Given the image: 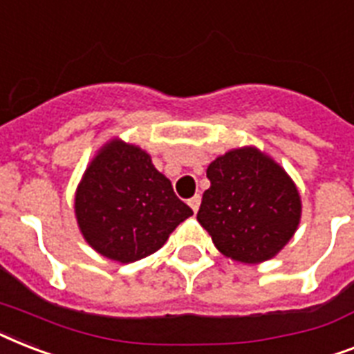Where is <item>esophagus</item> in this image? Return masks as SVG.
I'll return each mask as SVG.
<instances>
[{"mask_svg":"<svg viewBox=\"0 0 354 354\" xmlns=\"http://www.w3.org/2000/svg\"><path fill=\"white\" fill-rule=\"evenodd\" d=\"M200 203H202V196H200V194H196V196H192L191 200H189V205H191V209L194 212H198V209H200Z\"/></svg>","mask_w":354,"mask_h":354,"instance_id":"obj_1","label":"esophagus"}]
</instances>
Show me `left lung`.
Masks as SVG:
<instances>
[{"label": "left lung", "mask_w": 354, "mask_h": 354, "mask_svg": "<svg viewBox=\"0 0 354 354\" xmlns=\"http://www.w3.org/2000/svg\"><path fill=\"white\" fill-rule=\"evenodd\" d=\"M198 222L218 251L243 263L272 258L300 223V194L286 171L257 149H236L207 167Z\"/></svg>", "instance_id": "1"}]
</instances>
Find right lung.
<instances>
[{"label":"right lung","mask_w":354,"mask_h":354,"mask_svg":"<svg viewBox=\"0 0 354 354\" xmlns=\"http://www.w3.org/2000/svg\"><path fill=\"white\" fill-rule=\"evenodd\" d=\"M191 214L147 152L123 142L102 149L76 192V218L88 245L122 263L156 252Z\"/></svg>","instance_id":"1"}]
</instances>
